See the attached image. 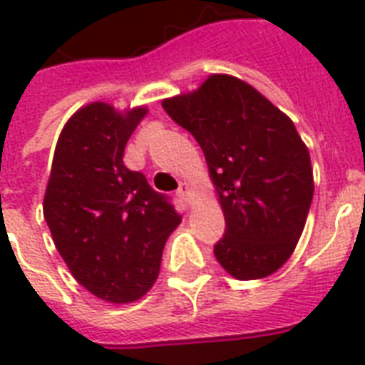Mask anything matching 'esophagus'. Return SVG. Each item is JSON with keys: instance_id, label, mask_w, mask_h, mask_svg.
Wrapping results in <instances>:
<instances>
[{"instance_id": "obj_1", "label": "esophagus", "mask_w": 365, "mask_h": 365, "mask_svg": "<svg viewBox=\"0 0 365 365\" xmlns=\"http://www.w3.org/2000/svg\"><path fill=\"white\" fill-rule=\"evenodd\" d=\"M178 197L185 200V202H191L193 197H191V187H189L187 182L180 183V187H178Z\"/></svg>"}]
</instances>
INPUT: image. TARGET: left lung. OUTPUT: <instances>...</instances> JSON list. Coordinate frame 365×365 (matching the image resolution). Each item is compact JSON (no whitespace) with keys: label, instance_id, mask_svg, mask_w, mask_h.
Returning <instances> with one entry per match:
<instances>
[{"label":"left lung","instance_id":"1","mask_svg":"<svg viewBox=\"0 0 365 365\" xmlns=\"http://www.w3.org/2000/svg\"><path fill=\"white\" fill-rule=\"evenodd\" d=\"M163 108L199 142L220 197V265L239 280L278 271L294 254L314 193L309 149L286 113L242 79L214 73Z\"/></svg>","mask_w":365,"mask_h":365}]
</instances>
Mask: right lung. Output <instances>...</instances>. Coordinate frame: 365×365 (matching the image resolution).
Listing matches in <instances>:
<instances>
[{
    "label": "right lung",
    "instance_id": "right-lung-1",
    "mask_svg": "<svg viewBox=\"0 0 365 365\" xmlns=\"http://www.w3.org/2000/svg\"><path fill=\"white\" fill-rule=\"evenodd\" d=\"M148 108L106 102L77 110L60 132L43 199L54 246L77 282L100 299L132 303L159 277L166 239L182 216L142 172L123 163Z\"/></svg>",
    "mask_w": 365,
    "mask_h": 365
}]
</instances>
